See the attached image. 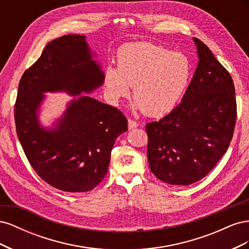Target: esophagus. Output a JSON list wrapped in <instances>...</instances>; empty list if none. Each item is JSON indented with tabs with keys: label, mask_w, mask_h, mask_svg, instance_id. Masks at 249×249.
<instances>
[{
	"label": "esophagus",
	"mask_w": 249,
	"mask_h": 249,
	"mask_svg": "<svg viewBox=\"0 0 249 249\" xmlns=\"http://www.w3.org/2000/svg\"><path fill=\"white\" fill-rule=\"evenodd\" d=\"M127 123H129V129L130 130L134 129V127H137L138 126V124L136 122H134V120H132V119L127 120Z\"/></svg>",
	"instance_id": "34e87169"
}]
</instances>
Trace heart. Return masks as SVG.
<instances>
[{"instance_id": "heart-1", "label": "heart", "mask_w": 249, "mask_h": 249, "mask_svg": "<svg viewBox=\"0 0 249 249\" xmlns=\"http://www.w3.org/2000/svg\"><path fill=\"white\" fill-rule=\"evenodd\" d=\"M117 63L118 67L109 65L104 72L109 100L117 104L134 86L136 107L154 117L166 115L178 106L192 77L186 55L149 42L124 44L117 52Z\"/></svg>"}]
</instances>
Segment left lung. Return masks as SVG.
Returning a JSON list of instances; mask_svg holds the SVG:
<instances>
[{"label":"left lung","mask_w":249,"mask_h":249,"mask_svg":"<svg viewBox=\"0 0 249 249\" xmlns=\"http://www.w3.org/2000/svg\"><path fill=\"white\" fill-rule=\"evenodd\" d=\"M198 62L182 102L159 122L146 124L147 159L154 175L170 185L206 177L227 153L237 118L229 71L193 37Z\"/></svg>","instance_id":"1"}]
</instances>
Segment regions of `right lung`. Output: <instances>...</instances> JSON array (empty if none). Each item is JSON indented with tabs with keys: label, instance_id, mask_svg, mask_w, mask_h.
Instances as JSON below:
<instances>
[{
	"label": "right lung",
	"instance_id": "1",
	"mask_svg": "<svg viewBox=\"0 0 249 249\" xmlns=\"http://www.w3.org/2000/svg\"><path fill=\"white\" fill-rule=\"evenodd\" d=\"M104 71L85 35L69 34L49 42L19 81L14 107L17 133L30 164L51 186L66 192L92 190L106 176L116 138L127 120L91 92ZM73 96L51 126L40 122L46 93Z\"/></svg>",
	"mask_w": 249,
	"mask_h": 249
}]
</instances>
